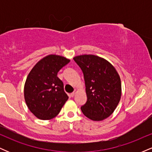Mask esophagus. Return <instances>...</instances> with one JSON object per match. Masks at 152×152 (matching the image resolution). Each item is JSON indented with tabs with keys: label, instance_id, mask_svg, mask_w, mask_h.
I'll list each match as a JSON object with an SVG mask.
<instances>
[{
	"label": "esophagus",
	"instance_id": "esophagus-1",
	"mask_svg": "<svg viewBox=\"0 0 152 152\" xmlns=\"http://www.w3.org/2000/svg\"><path fill=\"white\" fill-rule=\"evenodd\" d=\"M76 92H77V91H76V90H74V92H73V93H71V96H74V95H75V94H76Z\"/></svg>",
	"mask_w": 152,
	"mask_h": 152
}]
</instances>
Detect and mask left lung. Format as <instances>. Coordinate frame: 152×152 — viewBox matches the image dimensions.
<instances>
[{"mask_svg": "<svg viewBox=\"0 0 152 152\" xmlns=\"http://www.w3.org/2000/svg\"><path fill=\"white\" fill-rule=\"evenodd\" d=\"M74 60L83 73L87 101L81 107L83 114L93 121L111 116L121 96V78L114 66L102 57L80 55Z\"/></svg>", "mask_w": 152, "mask_h": 152, "instance_id": "obj_1", "label": "left lung"}]
</instances>
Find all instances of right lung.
<instances>
[{
  "mask_svg": "<svg viewBox=\"0 0 152 152\" xmlns=\"http://www.w3.org/2000/svg\"><path fill=\"white\" fill-rule=\"evenodd\" d=\"M70 59L50 54L38 61L28 75L24 85V99L36 117L50 120L57 116L69 99L58 72Z\"/></svg>",
  "mask_w": 152,
  "mask_h": 152,
  "instance_id": "add662e5",
  "label": "right lung"
}]
</instances>
